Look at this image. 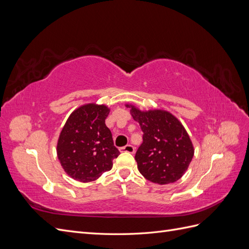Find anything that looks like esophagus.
<instances>
[{"instance_id":"1","label":"esophagus","mask_w":249,"mask_h":249,"mask_svg":"<svg viewBox=\"0 0 249 249\" xmlns=\"http://www.w3.org/2000/svg\"><path fill=\"white\" fill-rule=\"evenodd\" d=\"M120 153H129V154H134L135 153V147L131 144H127L125 146H123L119 148Z\"/></svg>"}]
</instances>
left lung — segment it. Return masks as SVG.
<instances>
[{"label":"left lung","instance_id":"1","mask_svg":"<svg viewBox=\"0 0 249 249\" xmlns=\"http://www.w3.org/2000/svg\"><path fill=\"white\" fill-rule=\"evenodd\" d=\"M125 107L131 108V115L143 132V142L135 155L141 175L159 185L177 182L194 155L192 141L182 123L162 109L142 111L131 104Z\"/></svg>","mask_w":249,"mask_h":249}]
</instances>
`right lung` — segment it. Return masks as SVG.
I'll return each mask as SVG.
<instances>
[{
    "instance_id": "1",
    "label": "right lung",
    "mask_w": 249,
    "mask_h": 249,
    "mask_svg": "<svg viewBox=\"0 0 249 249\" xmlns=\"http://www.w3.org/2000/svg\"><path fill=\"white\" fill-rule=\"evenodd\" d=\"M109 112L106 105L89 103L67 118L58 138L57 157L71 178L82 183L97 179L120 154L105 124Z\"/></svg>"
}]
</instances>
